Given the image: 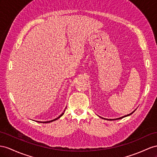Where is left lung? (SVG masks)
<instances>
[{
    "label": "left lung",
    "instance_id": "8db88e82",
    "mask_svg": "<svg viewBox=\"0 0 157 157\" xmlns=\"http://www.w3.org/2000/svg\"><path fill=\"white\" fill-rule=\"evenodd\" d=\"M134 112V111H133ZM133 112H132V113H133ZM132 113H131V114H132ZM131 114H129V115H125V116H124V117H120V118H119V119H122V118H123V117H127V116H128V115H130ZM111 120V119H110Z\"/></svg>",
    "mask_w": 157,
    "mask_h": 157
}]
</instances>
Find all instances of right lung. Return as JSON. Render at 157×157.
<instances>
[{
  "label": "right lung",
  "mask_w": 157,
  "mask_h": 157,
  "mask_svg": "<svg viewBox=\"0 0 157 157\" xmlns=\"http://www.w3.org/2000/svg\"><path fill=\"white\" fill-rule=\"evenodd\" d=\"M63 115V113L62 114V115H60V116H59L58 117H57L56 119H54V120H52V121H44V122H41V121H37V122H40V123H50V122H52V121H56V120H57V119H58L60 117H61V116H62Z\"/></svg>",
  "instance_id": "right-lung-1"
}]
</instances>
